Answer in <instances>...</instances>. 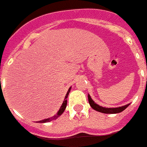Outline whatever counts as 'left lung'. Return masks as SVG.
<instances>
[{
    "label": "left lung",
    "mask_w": 147,
    "mask_h": 147,
    "mask_svg": "<svg viewBox=\"0 0 147 147\" xmlns=\"http://www.w3.org/2000/svg\"><path fill=\"white\" fill-rule=\"evenodd\" d=\"M88 99H89V103H90V106L92 107L94 110L105 114L119 113V112H121V111H124V109H126V108H127V107L129 106V105H130V104H127V105H123V106L121 107H118V108H105V107H102L100 106V105H97V104L92 100V98H91L90 95H88Z\"/></svg>",
    "instance_id": "obj_1"
}]
</instances>
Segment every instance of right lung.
I'll return each instance as SVG.
<instances>
[{"label":"right lung","mask_w":147,"mask_h":147,"mask_svg":"<svg viewBox=\"0 0 147 147\" xmlns=\"http://www.w3.org/2000/svg\"><path fill=\"white\" fill-rule=\"evenodd\" d=\"M70 90H71V87L69 88V90H68L67 92V94H66V96H65V98H64V102H63V103H62V105H61V108H60L59 111H57V113L55 115H54L53 117H51V118H46V119H44V120L39 121H38V123H46V122H49V121H51L55 120V119L57 118L60 115H61V114L64 112V110H65V109H66L67 102V98L68 95H69V92H70Z\"/></svg>","instance_id":"1"}]
</instances>
